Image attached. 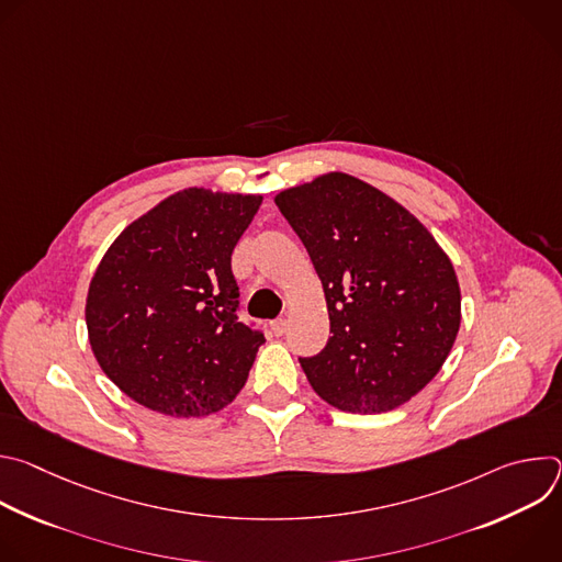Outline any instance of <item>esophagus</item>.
Masks as SVG:
<instances>
[{
  "label": "esophagus",
  "instance_id": "obj_1",
  "mask_svg": "<svg viewBox=\"0 0 562 562\" xmlns=\"http://www.w3.org/2000/svg\"><path fill=\"white\" fill-rule=\"evenodd\" d=\"M286 329H289V323H286L284 317L273 319V323H271V331H273L276 336H284V334H286Z\"/></svg>",
  "mask_w": 562,
  "mask_h": 562
}]
</instances>
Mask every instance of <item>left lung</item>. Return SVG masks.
I'll return each instance as SVG.
<instances>
[{
  "label": "left lung",
  "mask_w": 562,
  "mask_h": 562,
  "mask_svg": "<svg viewBox=\"0 0 562 562\" xmlns=\"http://www.w3.org/2000/svg\"><path fill=\"white\" fill-rule=\"evenodd\" d=\"M323 280L331 338L300 364L319 397L351 414L400 407L434 380L460 327V286L434 235L347 173L276 198Z\"/></svg>",
  "instance_id": "1"
}]
</instances>
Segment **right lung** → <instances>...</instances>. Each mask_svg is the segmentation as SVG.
Here are the masks:
<instances>
[{
    "instance_id": "1",
    "label": "right lung",
    "mask_w": 562,
    "mask_h": 562,
    "mask_svg": "<svg viewBox=\"0 0 562 562\" xmlns=\"http://www.w3.org/2000/svg\"><path fill=\"white\" fill-rule=\"evenodd\" d=\"M260 204L180 191L128 224L102 258L87 297L89 340L135 403L195 418L245 386L265 334L239 323L231 254Z\"/></svg>"
}]
</instances>
